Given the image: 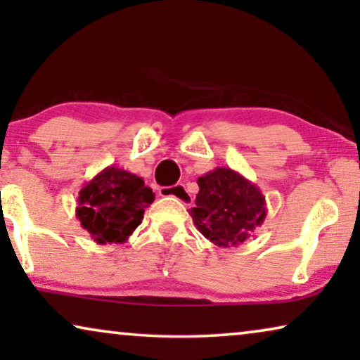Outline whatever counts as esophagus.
<instances>
[{
	"label": "esophagus",
	"mask_w": 360,
	"mask_h": 360,
	"mask_svg": "<svg viewBox=\"0 0 360 360\" xmlns=\"http://www.w3.org/2000/svg\"><path fill=\"white\" fill-rule=\"evenodd\" d=\"M159 195L160 196H174L175 200H179L180 203H190L191 200V195L190 191L186 190V186L184 184H179V185H174V186H162L159 190Z\"/></svg>",
	"instance_id": "esophagus-1"
}]
</instances>
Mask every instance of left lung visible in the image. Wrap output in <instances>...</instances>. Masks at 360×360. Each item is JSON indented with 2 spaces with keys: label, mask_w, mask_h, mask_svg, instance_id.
<instances>
[{
  "label": "left lung",
  "mask_w": 360,
  "mask_h": 360,
  "mask_svg": "<svg viewBox=\"0 0 360 360\" xmlns=\"http://www.w3.org/2000/svg\"><path fill=\"white\" fill-rule=\"evenodd\" d=\"M200 191L188 213L196 229L218 248H236L262 226L267 208L257 185L229 167H216L198 179Z\"/></svg>",
  "instance_id": "8db88e82"
}]
</instances>
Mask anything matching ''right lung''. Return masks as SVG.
I'll return each mask as SVG.
<instances>
[{
    "label": "right lung",
    "instance_id": "1",
    "mask_svg": "<svg viewBox=\"0 0 360 360\" xmlns=\"http://www.w3.org/2000/svg\"><path fill=\"white\" fill-rule=\"evenodd\" d=\"M154 198L141 176L106 167L78 191L75 213L96 244H122L142 223Z\"/></svg>",
    "mask_w": 360,
    "mask_h": 360
}]
</instances>
